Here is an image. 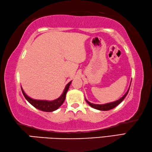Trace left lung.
Segmentation results:
<instances>
[{"instance_id": "8db88e82", "label": "left lung", "mask_w": 152, "mask_h": 152, "mask_svg": "<svg viewBox=\"0 0 152 152\" xmlns=\"http://www.w3.org/2000/svg\"><path fill=\"white\" fill-rule=\"evenodd\" d=\"M130 89V87L129 88L128 91H127V92L124 94V95L122 96V97L119 99L118 100L115 101V102H111V103H105V104H93V103H91L89 102H88L87 100L86 99V103H88V104L90 105L93 108H95L96 110H102V111H107V110H112L113 108H114L115 107H116L118 105H119L120 103H121L122 101L124 100V99L126 97V96L127 95V94L129 93V91Z\"/></svg>"}]
</instances>
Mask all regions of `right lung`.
Wrapping results in <instances>:
<instances>
[{"instance_id": "obj_1", "label": "right lung", "mask_w": 152, "mask_h": 152, "mask_svg": "<svg viewBox=\"0 0 152 152\" xmlns=\"http://www.w3.org/2000/svg\"><path fill=\"white\" fill-rule=\"evenodd\" d=\"M72 81L69 82V83L66 86L63 93L61 94V95L60 96L59 98H57L56 99L53 100V101L34 99L30 98V97H28V96L26 95L22 89V88H21V91H22L23 95L26 99V100H27L31 105H33L34 107L37 108L38 110L43 111V112H50L57 110L62 104H63V103L65 101V99H66V93L67 92V91H68L69 85H70Z\"/></svg>"}]
</instances>
